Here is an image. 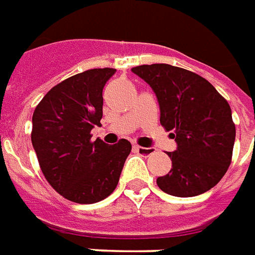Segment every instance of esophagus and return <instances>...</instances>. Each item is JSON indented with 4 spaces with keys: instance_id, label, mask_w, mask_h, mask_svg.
Returning a JSON list of instances; mask_svg holds the SVG:
<instances>
[{
    "instance_id": "1",
    "label": "esophagus",
    "mask_w": 255,
    "mask_h": 255,
    "mask_svg": "<svg viewBox=\"0 0 255 255\" xmlns=\"http://www.w3.org/2000/svg\"><path fill=\"white\" fill-rule=\"evenodd\" d=\"M133 148H135L136 152L140 153L143 156H148V155L153 152V148H145V147H140V145H135Z\"/></svg>"
}]
</instances>
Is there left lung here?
<instances>
[{
  "instance_id": "8db88e82",
  "label": "left lung",
  "mask_w": 255,
  "mask_h": 255,
  "mask_svg": "<svg viewBox=\"0 0 255 255\" xmlns=\"http://www.w3.org/2000/svg\"><path fill=\"white\" fill-rule=\"evenodd\" d=\"M158 97L160 124L178 148L168 152L172 167L156 179L174 197L209 191L226 174L233 158L236 124L221 93L202 76L168 64L132 68Z\"/></svg>"
}]
</instances>
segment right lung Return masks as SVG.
Masks as SVG:
<instances>
[{
	"label": "right lung",
	"mask_w": 255,
	"mask_h": 255,
	"mask_svg": "<svg viewBox=\"0 0 255 255\" xmlns=\"http://www.w3.org/2000/svg\"><path fill=\"white\" fill-rule=\"evenodd\" d=\"M116 69L96 68L54 85L32 118V144L48 183L65 199L91 205L106 199L119 183L131 143L91 140L103 118V88Z\"/></svg>",
	"instance_id": "right-lung-1"
}]
</instances>
